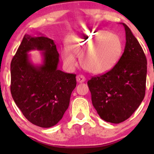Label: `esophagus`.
I'll use <instances>...</instances> for the list:
<instances>
[{
	"mask_svg": "<svg viewBox=\"0 0 154 154\" xmlns=\"http://www.w3.org/2000/svg\"><path fill=\"white\" fill-rule=\"evenodd\" d=\"M85 81V77L82 75H79L77 76V82H79V83H82L84 82Z\"/></svg>",
	"mask_w": 154,
	"mask_h": 154,
	"instance_id": "esophagus-1",
	"label": "esophagus"
}]
</instances>
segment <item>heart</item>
<instances>
[{
	"label": "heart",
	"instance_id": "obj_1",
	"mask_svg": "<svg viewBox=\"0 0 154 154\" xmlns=\"http://www.w3.org/2000/svg\"><path fill=\"white\" fill-rule=\"evenodd\" d=\"M122 51L121 38L115 33L103 29H89L67 42L61 51L63 63L69 69L77 65L74 55L79 56L83 69L91 73L103 74L112 69Z\"/></svg>",
	"mask_w": 154,
	"mask_h": 154
}]
</instances>
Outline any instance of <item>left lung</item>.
Wrapping results in <instances>:
<instances>
[{
    "mask_svg": "<svg viewBox=\"0 0 154 154\" xmlns=\"http://www.w3.org/2000/svg\"><path fill=\"white\" fill-rule=\"evenodd\" d=\"M125 51L115 66L103 75L92 77L88 85L93 106L102 119L114 124L128 119L143 100L147 60L142 47L124 23Z\"/></svg>",
    "mask_w": 154,
    "mask_h": 154,
    "instance_id": "left-lung-1",
    "label": "left lung"
}]
</instances>
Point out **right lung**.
<instances>
[{
    "label": "right lung",
    "mask_w": 154,
    "mask_h": 154,
    "mask_svg": "<svg viewBox=\"0 0 154 154\" xmlns=\"http://www.w3.org/2000/svg\"><path fill=\"white\" fill-rule=\"evenodd\" d=\"M43 51L44 63L35 66L27 53ZM59 54L54 40L44 36L24 35L11 63V93L28 121L40 128H51L62 119L77 85L75 74L58 69Z\"/></svg>",
    "instance_id": "1"
}]
</instances>
